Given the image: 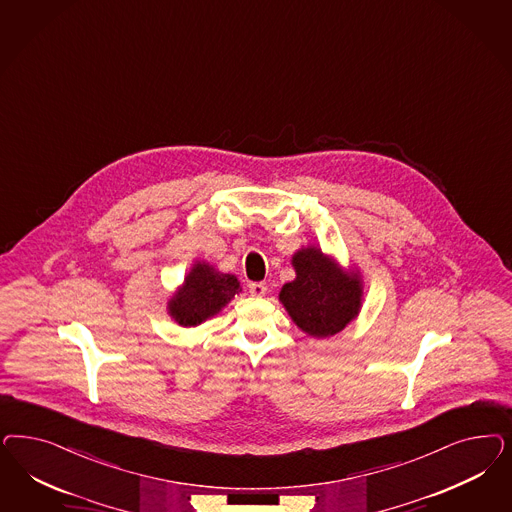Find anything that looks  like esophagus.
<instances>
[{
	"label": "esophagus",
	"mask_w": 512,
	"mask_h": 512,
	"mask_svg": "<svg viewBox=\"0 0 512 512\" xmlns=\"http://www.w3.org/2000/svg\"><path fill=\"white\" fill-rule=\"evenodd\" d=\"M248 288H250V294L254 297H262L267 294V286L264 282H252Z\"/></svg>",
	"instance_id": "esophagus-1"
}]
</instances>
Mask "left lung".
Listing matches in <instances>:
<instances>
[{
	"mask_svg": "<svg viewBox=\"0 0 512 512\" xmlns=\"http://www.w3.org/2000/svg\"><path fill=\"white\" fill-rule=\"evenodd\" d=\"M292 267L296 279L282 286L279 301L299 330L326 339L358 318L363 301L360 269H345L314 245L294 252Z\"/></svg>",
	"mask_w": 512,
	"mask_h": 512,
	"instance_id": "8db88e82",
	"label": "left lung"
}]
</instances>
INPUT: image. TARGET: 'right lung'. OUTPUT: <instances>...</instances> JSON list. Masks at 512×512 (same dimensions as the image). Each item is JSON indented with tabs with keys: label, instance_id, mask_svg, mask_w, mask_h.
Masks as SVG:
<instances>
[{
	"label": "right lung",
	"instance_id": "add662e5",
	"mask_svg": "<svg viewBox=\"0 0 512 512\" xmlns=\"http://www.w3.org/2000/svg\"><path fill=\"white\" fill-rule=\"evenodd\" d=\"M239 292L241 282L235 275L196 260L181 286L167 299V314L182 328H196L220 313Z\"/></svg>",
	"mask_w": 512,
	"mask_h": 512
}]
</instances>
